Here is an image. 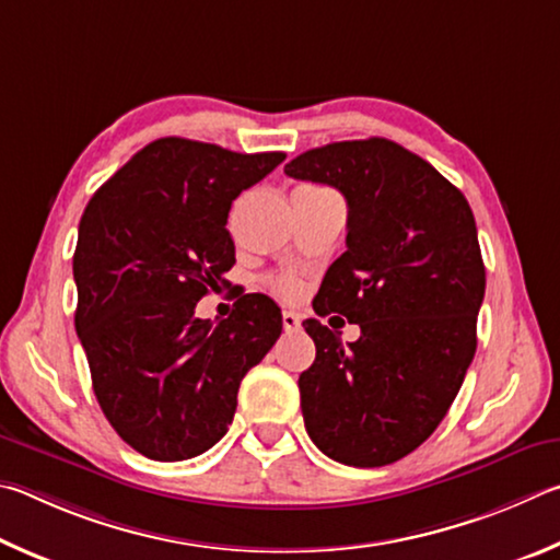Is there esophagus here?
I'll return each instance as SVG.
<instances>
[{
  "mask_svg": "<svg viewBox=\"0 0 560 560\" xmlns=\"http://www.w3.org/2000/svg\"><path fill=\"white\" fill-rule=\"evenodd\" d=\"M300 325L302 322L295 312H282V327H285V331H298Z\"/></svg>",
  "mask_w": 560,
  "mask_h": 560,
  "instance_id": "34e87169",
  "label": "esophagus"
}]
</instances>
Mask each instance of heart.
Masks as SVG:
<instances>
[{"instance_id":"b5f03b06","label":"heart","mask_w":560,"mask_h":560,"mask_svg":"<svg viewBox=\"0 0 560 560\" xmlns=\"http://www.w3.org/2000/svg\"><path fill=\"white\" fill-rule=\"evenodd\" d=\"M272 288L278 290L282 298H298L300 290H302V282H300L298 275L282 272V275H275V278H272Z\"/></svg>"}]
</instances>
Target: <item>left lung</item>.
Returning a JSON list of instances; mask_svg holds the SVG:
<instances>
[{
	"label": "left lung",
	"mask_w": 560,
	"mask_h": 560,
	"mask_svg": "<svg viewBox=\"0 0 560 560\" xmlns=\"http://www.w3.org/2000/svg\"><path fill=\"white\" fill-rule=\"evenodd\" d=\"M285 174L345 194L347 250L315 298L361 327L305 319L315 364L300 374L305 428L322 453L384 467L413 453L453 406L477 349L485 262L472 209L433 164L384 137L302 152Z\"/></svg>",
	"instance_id": "8db88e82"
}]
</instances>
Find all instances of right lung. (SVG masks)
<instances>
[{"mask_svg":"<svg viewBox=\"0 0 560 560\" xmlns=\"http://www.w3.org/2000/svg\"><path fill=\"white\" fill-rule=\"evenodd\" d=\"M282 160L162 137L85 206L75 331L105 418L144 457L179 463L219 443L243 376L280 337V307L265 295H243L219 325L194 307L231 285L233 199Z\"/></svg>","mask_w":560,"mask_h":560,"instance_id":"obj_1","label":"right lung"}]
</instances>
